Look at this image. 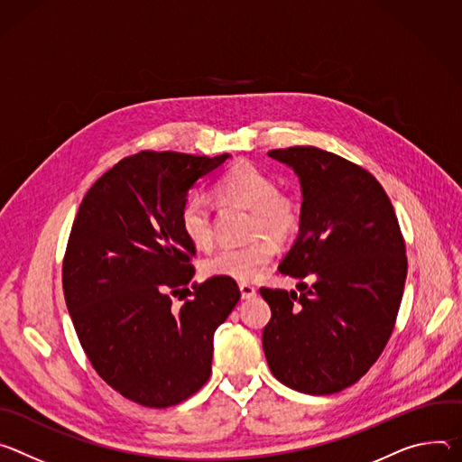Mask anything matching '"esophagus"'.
<instances>
[{
    "label": "esophagus",
    "instance_id": "1",
    "mask_svg": "<svg viewBox=\"0 0 462 462\" xmlns=\"http://www.w3.org/2000/svg\"><path fill=\"white\" fill-rule=\"evenodd\" d=\"M238 288H240L242 299H251V297L257 295V290H254V286H251V284H247V282H240Z\"/></svg>",
    "mask_w": 462,
    "mask_h": 462
}]
</instances>
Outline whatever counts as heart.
Listing matches in <instances>:
<instances>
[{
    "label": "heart",
    "mask_w": 462,
    "mask_h": 462,
    "mask_svg": "<svg viewBox=\"0 0 462 462\" xmlns=\"http://www.w3.org/2000/svg\"><path fill=\"white\" fill-rule=\"evenodd\" d=\"M217 192L226 201H235L251 209L253 238L242 245H220L201 263V270L209 277H226L235 281L257 279L272 263L275 240L295 236L300 227L299 203L279 192L277 181L249 163H236L217 183ZM180 227L183 235L198 247L209 245L213 240V211L209 198L194 192L180 209Z\"/></svg>",
    "instance_id": "1"
}]
</instances>
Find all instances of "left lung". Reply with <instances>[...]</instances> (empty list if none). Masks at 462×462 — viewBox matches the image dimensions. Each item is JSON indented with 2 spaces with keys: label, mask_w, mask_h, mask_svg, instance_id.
I'll use <instances>...</instances> for the list:
<instances>
[{
  "label": "left lung",
  "mask_w": 462,
  "mask_h": 462,
  "mask_svg": "<svg viewBox=\"0 0 462 462\" xmlns=\"http://www.w3.org/2000/svg\"><path fill=\"white\" fill-rule=\"evenodd\" d=\"M299 178V235L279 264L297 290L261 288L272 319L263 332L270 371L306 394L360 380L394 328L407 277L405 244L383 187L365 169L316 146L268 152Z\"/></svg>",
  "instance_id": "8db88e82"
}]
</instances>
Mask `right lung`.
I'll list each match as a JSON object with an SVG mask.
<instances>
[{"label":"right lung","mask_w":462,"mask_h":462,"mask_svg":"<svg viewBox=\"0 0 462 462\" xmlns=\"http://www.w3.org/2000/svg\"><path fill=\"white\" fill-rule=\"evenodd\" d=\"M227 158L143 150L93 183L73 222L62 284L79 341L141 405H176L209 380L215 330L240 300L226 277L187 288L196 247L180 227L189 190ZM176 294L188 300L178 310Z\"/></svg>","instance_id":"add662e5"}]
</instances>
